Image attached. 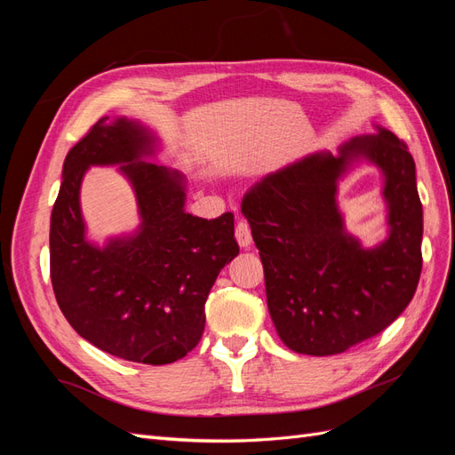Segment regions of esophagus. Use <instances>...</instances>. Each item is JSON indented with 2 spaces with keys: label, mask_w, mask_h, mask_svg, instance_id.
<instances>
[{
  "label": "esophagus",
  "mask_w": 455,
  "mask_h": 455,
  "mask_svg": "<svg viewBox=\"0 0 455 455\" xmlns=\"http://www.w3.org/2000/svg\"><path fill=\"white\" fill-rule=\"evenodd\" d=\"M235 239H237L241 249H249L251 243H252L249 222H244V220H241V222L237 224V228H235Z\"/></svg>",
  "instance_id": "34e87169"
}]
</instances>
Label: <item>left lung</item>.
I'll return each instance as SVG.
<instances>
[{"label": "left lung", "instance_id": "left-lung-1", "mask_svg": "<svg viewBox=\"0 0 455 455\" xmlns=\"http://www.w3.org/2000/svg\"><path fill=\"white\" fill-rule=\"evenodd\" d=\"M261 176L243 199L266 275L271 321L288 349L326 356L387 328L421 275L416 163L381 125ZM366 162L382 174L386 237L368 247L345 226L339 182Z\"/></svg>", "mask_w": 455, "mask_h": 455}]
</instances>
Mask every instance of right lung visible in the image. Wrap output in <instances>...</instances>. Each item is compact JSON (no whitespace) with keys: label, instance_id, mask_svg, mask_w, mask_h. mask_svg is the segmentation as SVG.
<instances>
[{"label":"right lung","instance_id":"1","mask_svg":"<svg viewBox=\"0 0 455 455\" xmlns=\"http://www.w3.org/2000/svg\"><path fill=\"white\" fill-rule=\"evenodd\" d=\"M163 142L139 119L102 117L64 159L51 212V281L76 332L99 349L142 364H169L194 349L204 301L218 273L239 254L233 214L186 212V176L157 159ZM91 166H117L130 182L141 222L96 243L80 212Z\"/></svg>","mask_w":455,"mask_h":455}]
</instances>
